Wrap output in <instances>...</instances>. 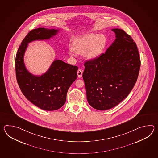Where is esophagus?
I'll return each mask as SVG.
<instances>
[{
	"label": "esophagus",
	"mask_w": 158,
	"mask_h": 158,
	"mask_svg": "<svg viewBox=\"0 0 158 158\" xmlns=\"http://www.w3.org/2000/svg\"><path fill=\"white\" fill-rule=\"evenodd\" d=\"M77 76L79 78H81L82 77V71L79 69L77 71Z\"/></svg>",
	"instance_id": "34e87169"
}]
</instances>
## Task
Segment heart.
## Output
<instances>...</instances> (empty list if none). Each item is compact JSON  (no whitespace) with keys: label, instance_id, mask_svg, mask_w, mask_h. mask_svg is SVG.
<instances>
[{"label":"heart","instance_id":"b5f03b06","mask_svg":"<svg viewBox=\"0 0 158 158\" xmlns=\"http://www.w3.org/2000/svg\"><path fill=\"white\" fill-rule=\"evenodd\" d=\"M106 44V38L103 34L89 33L79 37L74 41L69 54L73 56L74 52L83 55L89 60L99 57L103 53Z\"/></svg>","mask_w":158,"mask_h":158}]
</instances>
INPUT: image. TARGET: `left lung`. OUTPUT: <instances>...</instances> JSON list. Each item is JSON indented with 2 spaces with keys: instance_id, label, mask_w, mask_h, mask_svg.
<instances>
[{
  "instance_id": "8db88e82",
  "label": "left lung",
  "mask_w": 158,
  "mask_h": 158,
  "mask_svg": "<svg viewBox=\"0 0 158 158\" xmlns=\"http://www.w3.org/2000/svg\"><path fill=\"white\" fill-rule=\"evenodd\" d=\"M104 54L85 63L82 77L88 103L98 110L114 107L128 96L137 80L141 60L136 44L120 29Z\"/></svg>"
}]
</instances>
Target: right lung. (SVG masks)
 <instances>
[{
  "mask_svg": "<svg viewBox=\"0 0 158 158\" xmlns=\"http://www.w3.org/2000/svg\"><path fill=\"white\" fill-rule=\"evenodd\" d=\"M58 31L44 27L31 30L22 41L16 56V74L21 90L31 103L46 111L56 110L65 104L68 90L77 78L78 67L55 60L45 73L35 76L25 66L24 54L28 43L49 40Z\"/></svg>",
  "mask_w": 158,
  "mask_h": 158,
  "instance_id": "add662e5",
  "label": "right lung"
}]
</instances>
